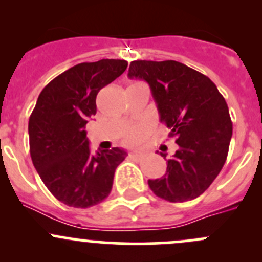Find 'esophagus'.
Here are the masks:
<instances>
[{
	"mask_svg": "<svg viewBox=\"0 0 262 262\" xmlns=\"http://www.w3.org/2000/svg\"><path fill=\"white\" fill-rule=\"evenodd\" d=\"M129 157L133 158V160H139V158H141V153L133 152V153H130V155H129Z\"/></svg>",
	"mask_w": 262,
	"mask_h": 262,
	"instance_id": "esophagus-1",
	"label": "esophagus"
}]
</instances>
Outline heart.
Returning a JSON list of instances; mask_svg holds the SVG:
<instances>
[{
	"label": "heart",
	"instance_id": "obj_1",
	"mask_svg": "<svg viewBox=\"0 0 262 262\" xmlns=\"http://www.w3.org/2000/svg\"><path fill=\"white\" fill-rule=\"evenodd\" d=\"M149 133V126L146 124H139V125L133 126L125 133V141L128 143H137L144 139Z\"/></svg>",
	"mask_w": 262,
	"mask_h": 262
}]
</instances>
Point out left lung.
<instances>
[{
  "instance_id": "1",
  "label": "left lung",
  "mask_w": 262,
  "mask_h": 262,
  "mask_svg": "<svg viewBox=\"0 0 262 262\" xmlns=\"http://www.w3.org/2000/svg\"><path fill=\"white\" fill-rule=\"evenodd\" d=\"M128 77L149 84L160 120L179 146L165 176L148 180L150 190L171 203L195 199L227 160L232 120L226 100L209 77L176 60H133Z\"/></svg>"
}]
</instances>
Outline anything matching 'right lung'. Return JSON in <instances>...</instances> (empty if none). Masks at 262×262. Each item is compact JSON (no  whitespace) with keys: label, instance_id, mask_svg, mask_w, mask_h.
Segmentation results:
<instances>
[{"label":"right lung","instance_id":"add662e5","mask_svg":"<svg viewBox=\"0 0 262 262\" xmlns=\"http://www.w3.org/2000/svg\"><path fill=\"white\" fill-rule=\"evenodd\" d=\"M128 67L123 59L80 63L50 81L29 119L30 156L48 190L63 204L90 208L109 196L123 148L91 152L86 124L96 96Z\"/></svg>","mask_w":262,"mask_h":262}]
</instances>
